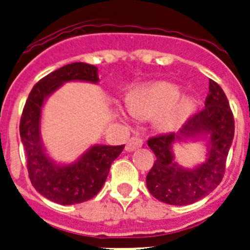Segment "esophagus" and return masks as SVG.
Segmentation results:
<instances>
[{
  "label": "esophagus",
  "instance_id": "34e87169",
  "mask_svg": "<svg viewBox=\"0 0 250 250\" xmlns=\"http://www.w3.org/2000/svg\"><path fill=\"white\" fill-rule=\"evenodd\" d=\"M142 146H143V139L141 137H132V138L128 139L127 145H125V150L133 152V150L141 148Z\"/></svg>",
  "mask_w": 250,
  "mask_h": 250
}]
</instances>
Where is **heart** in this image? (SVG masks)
<instances>
[{
  "mask_svg": "<svg viewBox=\"0 0 250 250\" xmlns=\"http://www.w3.org/2000/svg\"><path fill=\"white\" fill-rule=\"evenodd\" d=\"M181 93L174 86L168 83H157L152 86L138 89L129 98L130 112L138 118H150L159 116L169 109L177 103ZM187 105H182L178 109L170 111L164 114L159 123L163 128H174L179 125Z\"/></svg>",
  "mask_w": 250,
  "mask_h": 250,
  "instance_id": "obj_1",
  "label": "heart"
}]
</instances>
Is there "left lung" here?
<instances>
[{
	"label": "left lung",
	"instance_id": "1",
	"mask_svg": "<svg viewBox=\"0 0 250 250\" xmlns=\"http://www.w3.org/2000/svg\"><path fill=\"white\" fill-rule=\"evenodd\" d=\"M208 133L207 161L192 171L183 170L172 159L170 147L183 138ZM234 137V117L222 87L209 80V92L201 111L188 118L178 133L150 137L148 147L157 159L146 183L154 198L172 206H187L199 201L217 188L226 173V162Z\"/></svg>",
	"mask_w": 250,
	"mask_h": 250
}]
</instances>
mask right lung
Wrapping results in <instances>:
<instances>
[{"instance_id":"add662e5","label":"right lung","mask_w":250,"mask_h":250,"mask_svg":"<svg viewBox=\"0 0 250 250\" xmlns=\"http://www.w3.org/2000/svg\"><path fill=\"white\" fill-rule=\"evenodd\" d=\"M97 67L75 62L38 81L28 94L20 122V136L26 153L28 177L40 194L62 206L82 203L97 194L111 164L125 146H93L78 162L56 166L44 153L40 138L41 109L47 96L68 81L98 82Z\"/></svg>"}]
</instances>
